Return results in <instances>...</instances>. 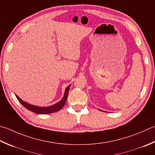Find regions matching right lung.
<instances>
[{"label": "right lung", "mask_w": 155, "mask_h": 155, "mask_svg": "<svg viewBox=\"0 0 155 155\" xmlns=\"http://www.w3.org/2000/svg\"><path fill=\"white\" fill-rule=\"evenodd\" d=\"M70 86L71 85L68 86L67 88H66V89L65 91L64 96V97L61 100V101H59L58 103H57V104H56L55 105L50 106V107H37V106L30 105L29 104H27L26 102H24L23 100H21L17 95H16V97L21 104H22L26 109H27V110H29V111L34 112V113L38 114H51V113H54V112L60 110L64 107V105H65L66 99H67V97H68V90H69Z\"/></svg>", "instance_id": "right-lung-1"}]
</instances>
